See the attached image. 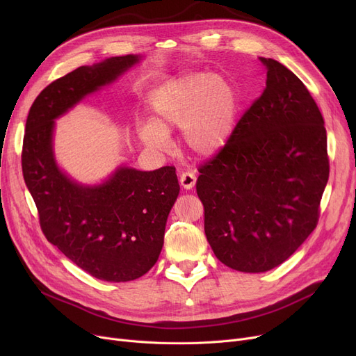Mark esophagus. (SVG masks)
Segmentation results:
<instances>
[{
  "label": "esophagus",
  "instance_id": "obj_1",
  "mask_svg": "<svg viewBox=\"0 0 356 356\" xmlns=\"http://www.w3.org/2000/svg\"><path fill=\"white\" fill-rule=\"evenodd\" d=\"M195 183H196V176L192 172H184L180 176V184H181V188H184L186 191H191L195 186Z\"/></svg>",
  "mask_w": 356,
  "mask_h": 356
}]
</instances>
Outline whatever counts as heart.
<instances>
[{"mask_svg": "<svg viewBox=\"0 0 356 356\" xmlns=\"http://www.w3.org/2000/svg\"><path fill=\"white\" fill-rule=\"evenodd\" d=\"M152 122L140 128L152 148L168 147V131L181 128L183 144L199 157H211L228 141L236 114V95L213 73H188L164 83L152 98Z\"/></svg>", "mask_w": 356, "mask_h": 356, "instance_id": "heart-1", "label": "heart"}]
</instances>
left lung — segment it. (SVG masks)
I'll use <instances>...</instances> for the list:
<instances>
[{
	"mask_svg": "<svg viewBox=\"0 0 356 356\" xmlns=\"http://www.w3.org/2000/svg\"><path fill=\"white\" fill-rule=\"evenodd\" d=\"M266 89L219 153L197 170L204 234L216 258L242 273L280 266L313 232L329 179L325 121L305 83L259 58Z\"/></svg>",
	"mask_w": 356,
	"mask_h": 356,
	"instance_id": "8db88e82",
	"label": "left lung"
}]
</instances>
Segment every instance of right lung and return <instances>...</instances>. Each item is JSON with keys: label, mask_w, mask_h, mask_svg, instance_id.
Instances as JSON below:
<instances>
[{"label": "right lung", "mask_w": 356, "mask_h": 356, "mask_svg": "<svg viewBox=\"0 0 356 356\" xmlns=\"http://www.w3.org/2000/svg\"><path fill=\"white\" fill-rule=\"evenodd\" d=\"M138 62L140 56H117L51 82L30 108L23 140V176L44 236L104 282H131L157 263L180 191L176 168L140 172L121 165L104 183L83 186L56 164L53 128L56 118Z\"/></svg>", "instance_id": "1"}]
</instances>
